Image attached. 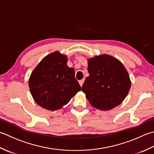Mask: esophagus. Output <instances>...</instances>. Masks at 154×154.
<instances>
[{"label": "esophagus", "instance_id": "1", "mask_svg": "<svg viewBox=\"0 0 154 154\" xmlns=\"http://www.w3.org/2000/svg\"><path fill=\"white\" fill-rule=\"evenodd\" d=\"M84 81H85V79H81V80L79 81V84H80L81 87H82L83 84V83H84Z\"/></svg>", "mask_w": 154, "mask_h": 154}]
</instances>
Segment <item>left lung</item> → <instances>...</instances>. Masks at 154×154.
<instances>
[{"mask_svg":"<svg viewBox=\"0 0 154 154\" xmlns=\"http://www.w3.org/2000/svg\"><path fill=\"white\" fill-rule=\"evenodd\" d=\"M88 72L82 91L93 107L110 110L128 95L131 87L129 74L115 57L102 55L88 59Z\"/></svg>","mask_w":154,"mask_h":154,"instance_id":"8db88e82","label":"left lung"}]
</instances>
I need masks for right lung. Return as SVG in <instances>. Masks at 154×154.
Listing matches in <instances>:
<instances>
[{
  "instance_id": "1",
  "label": "right lung",
  "mask_w": 154,
  "mask_h": 154,
  "mask_svg": "<svg viewBox=\"0 0 154 154\" xmlns=\"http://www.w3.org/2000/svg\"><path fill=\"white\" fill-rule=\"evenodd\" d=\"M67 57L58 51L41 60L31 73L29 86L33 99L45 109L55 111L68 103L81 90Z\"/></svg>"
}]
</instances>
